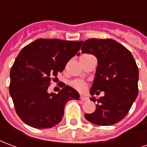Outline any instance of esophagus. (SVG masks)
<instances>
[{"label":"esophagus","instance_id":"34e87169","mask_svg":"<svg viewBox=\"0 0 147 147\" xmlns=\"http://www.w3.org/2000/svg\"><path fill=\"white\" fill-rule=\"evenodd\" d=\"M88 98L87 97H86V96H80V100H82V101H83V102H85V101H87L88 100Z\"/></svg>","mask_w":147,"mask_h":147}]
</instances>
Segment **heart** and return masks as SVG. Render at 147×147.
I'll use <instances>...</instances> for the list:
<instances>
[{
  "label": "heart",
  "mask_w": 147,
  "mask_h": 147,
  "mask_svg": "<svg viewBox=\"0 0 147 147\" xmlns=\"http://www.w3.org/2000/svg\"><path fill=\"white\" fill-rule=\"evenodd\" d=\"M72 86L76 88V89L79 90H84L86 88V84L85 82H83L82 80H75L72 82Z\"/></svg>",
  "instance_id": "obj_1"
}]
</instances>
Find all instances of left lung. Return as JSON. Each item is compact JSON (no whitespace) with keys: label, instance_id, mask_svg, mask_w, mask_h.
Segmentation results:
<instances>
[{"label":"left lung","instance_id":"left-lung-1","mask_svg":"<svg viewBox=\"0 0 147 147\" xmlns=\"http://www.w3.org/2000/svg\"><path fill=\"white\" fill-rule=\"evenodd\" d=\"M83 53L98 59L95 76L90 94L105 95L98 100L93 113L85 114L86 120L99 126H109L120 122L128 113L138 96L139 68L131 52L113 39H87L81 47ZM80 55V53H78Z\"/></svg>","mask_w":147,"mask_h":147}]
</instances>
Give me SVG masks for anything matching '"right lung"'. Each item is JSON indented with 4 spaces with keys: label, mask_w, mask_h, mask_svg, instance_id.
I'll return each mask as SVG.
<instances>
[{
    "label": "right lung",
    "mask_w": 147,
    "mask_h": 147,
    "mask_svg": "<svg viewBox=\"0 0 147 147\" xmlns=\"http://www.w3.org/2000/svg\"><path fill=\"white\" fill-rule=\"evenodd\" d=\"M82 42L39 38L19 53L10 71L9 93L16 113L26 124L38 129L56 126L62 120L65 104L79 100V93L65 84L58 94H49L48 88Z\"/></svg>",
    "instance_id": "1"
}]
</instances>
